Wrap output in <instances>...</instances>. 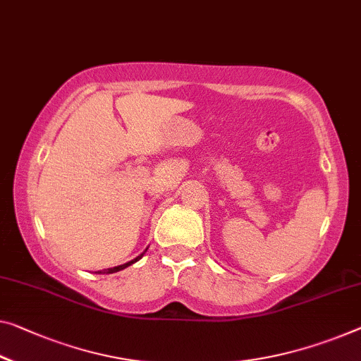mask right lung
<instances>
[{
    "label": "right lung",
    "instance_id": "right-lung-1",
    "mask_svg": "<svg viewBox=\"0 0 361 361\" xmlns=\"http://www.w3.org/2000/svg\"><path fill=\"white\" fill-rule=\"evenodd\" d=\"M143 257V253L140 255V257H137L135 259H132V262H129V263H126V264H121V266H114V268H109V269H104V271H99L98 274H113V273H118V271H121V269H124V268H127V266H130L132 263H135V262H138V259H140Z\"/></svg>",
    "mask_w": 361,
    "mask_h": 361
}]
</instances>
